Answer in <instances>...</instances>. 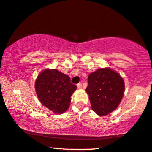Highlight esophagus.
<instances>
[{
    "label": "esophagus",
    "mask_w": 152,
    "mask_h": 152,
    "mask_svg": "<svg viewBox=\"0 0 152 152\" xmlns=\"http://www.w3.org/2000/svg\"><path fill=\"white\" fill-rule=\"evenodd\" d=\"M77 88H79V89H81V88H82V85H81V83H77Z\"/></svg>",
    "instance_id": "obj_1"
}]
</instances>
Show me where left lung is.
Returning a JSON list of instances; mask_svg holds the SVG:
<instances>
[{
  "label": "left lung",
  "mask_w": 152,
  "mask_h": 152,
  "mask_svg": "<svg viewBox=\"0 0 152 152\" xmlns=\"http://www.w3.org/2000/svg\"><path fill=\"white\" fill-rule=\"evenodd\" d=\"M86 91L92 110L100 116L108 115L118 107L124 92V81L120 75L109 68L90 74Z\"/></svg>",
  "instance_id": "left-lung-1"
}]
</instances>
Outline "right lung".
<instances>
[{
    "instance_id": "1",
    "label": "right lung",
    "mask_w": 152,
    "mask_h": 152,
    "mask_svg": "<svg viewBox=\"0 0 152 152\" xmlns=\"http://www.w3.org/2000/svg\"><path fill=\"white\" fill-rule=\"evenodd\" d=\"M76 89L69 77L56 69H45L35 81L39 100L56 113H62L69 109L71 96Z\"/></svg>"
}]
</instances>
